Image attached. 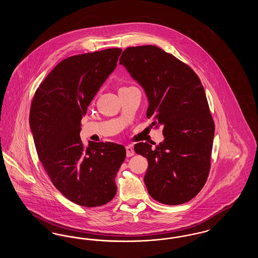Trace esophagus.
<instances>
[{"label":"esophagus","mask_w":258,"mask_h":258,"mask_svg":"<svg viewBox=\"0 0 258 258\" xmlns=\"http://www.w3.org/2000/svg\"><path fill=\"white\" fill-rule=\"evenodd\" d=\"M125 151H126V157H133L135 155V150L132 145H128L125 147Z\"/></svg>","instance_id":"esophagus-1"}]
</instances>
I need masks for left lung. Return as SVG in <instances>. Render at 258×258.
<instances>
[{"label": "left lung", "instance_id": "left-lung-1", "mask_svg": "<svg viewBox=\"0 0 258 258\" xmlns=\"http://www.w3.org/2000/svg\"><path fill=\"white\" fill-rule=\"evenodd\" d=\"M146 93L147 118L161 126L164 140L156 148L135 145L148 160L144 182L155 200L183 204L202 189L208 178L215 124L204 88L183 61L155 45L128 47L120 58Z\"/></svg>", "mask_w": 258, "mask_h": 258}]
</instances>
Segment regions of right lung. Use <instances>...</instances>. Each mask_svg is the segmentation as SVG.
<instances>
[{
	"instance_id": "add662e5",
	"label": "right lung",
	"mask_w": 258,
	"mask_h": 258,
	"mask_svg": "<svg viewBox=\"0 0 258 258\" xmlns=\"http://www.w3.org/2000/svg\"><path fill=\"white\" fill-rule=\"evenodd\" d=\"M120 48L75 55L60 61L37 88L30 127L38 159L63 197L88 208L102 206L117 191L116 174L125 159L123 145L79 136L87 108L117 66Z\"/></svg>"
}]
</instances>
